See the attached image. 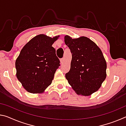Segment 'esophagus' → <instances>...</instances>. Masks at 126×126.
<instances>
[{"mask_svg":"<svg viewBox=\"0 0 126 126\" xmlns=\"http://www.w3.org/2000/svg\"><path fill=\"white\" fill-rule=\"evenodd\" d=\"M60 61H61V64H63V62H64V58H61Z\"/></svg>","mask_w":126,"mask_h":126,"instance_id":"obj_1","label":"esophagus"}]
</instances>
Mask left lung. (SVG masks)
<instances>
[{
	"label": "left lung",
	"mask_w": 126,
	"mask_h": 126,
	"mask_svg": "<svg viewBox=\"0 0 126 126\" xmlns=\"http://www.w3.org/2000/svg\"><path fill=\"white\" fill-rule=\"evenodd\" d=\"M64 42L72 55L65 78L77 94L90 95L98 90L106 78L107 63L103 53L86 37L72 39L65 35Z\"/></svg>",
	"instance_id": "1"
}]
</instances>
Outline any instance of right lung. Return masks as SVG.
<instances>
[{
  "mask_svg": "<svg viewBox=\"0 0 126 126\" xmlns=\"http://www.w3.org/2000/svg\"><path fill=\"white\" fill-rule=\"evenodd\" d=\"M53 38L39 34L24 46L16 61V76L28 92L40 93L52 83L60 61L52 44Z\"/></svg>",
  "mask_w": 126,
  "mask_h": 126,
  "instance_id": "1",
  "label": "right lung"
}]
</instances>
